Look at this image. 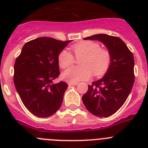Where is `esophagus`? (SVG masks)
<instances>
[{
    "label": "esophagus",
    "instance_id": "34e87169",
    "mask_svg": "<svg viewBox=\"0 0 148 148\" xmlns=\"http://www.w3.org/2000/svg\"><path fill=\"white\" fill-rule=\"evenodd\" d=\"M78 82H68V85L72 86V85H77Z\"/></svg>",
    "mask_w": 148,
    "mask_h": 148
}]
</instances>
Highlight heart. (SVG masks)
Here are the masks:
<instances>
[{
	"label": "heart",
	"instance_id": "b5f03b06",
	"mask_svg": "<svg viewBox=\"0 0 148 148\" xmlns=\"http://www.w3.org/2000/svg\"><path fill=\"white\" fill-rule=\"evenodd\" d=\"M75 57L79 60V66H71L62 74L64 80L77 82L87 80L92 75L100 76L108 71L112 61V56L109 50L101 48L99 43L92 40H84L72 46ZM75 58L69 51H61L58 54V65L62 69L71 66Z\"/></svg>",
	"mask_w": 148,
	"mask_h": 148
}]
</instances>
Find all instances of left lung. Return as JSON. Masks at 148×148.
<instances>
[{
	"instance_id": "left-lung-1",
	"label": "left lung",
	"mask_w": 148,
	"mask_h": 148,
	"mask_svg": "<svg viewBox=\"0 0 148 148\" xmlns=\"http://www.w3.org/2000/svg\"><path fill=\"white\" fill-rule=\"evenodd\" d=\"M98 40L110 52V66L101 79L92 82L82 101L92 114L108 117L114 114L126 101L134 84V58L125 42L116 36L98 34L84 38Z\"/></svg>"
}]
</instances>
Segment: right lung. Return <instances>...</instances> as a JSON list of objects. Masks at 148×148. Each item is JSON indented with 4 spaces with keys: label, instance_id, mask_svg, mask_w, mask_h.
<instances>
[{
    "label": "right lung",
    "instance_id": "1",
    "mask_svg": "<svg viewBox=\"0 0 148 148\" xmlns=\"http://www.w3.org/2000/svg\"><path fill=\"white\" fill-rule=\"evenodd\" d=\"M71 40L38 38L26 43L14 65V84L22 102L35 116L46 118L61 106L67 84L60 75L58 54Z\"/></svg>",
    "mask_w": 148,
    "mask_h": 148
}]
</instances>
